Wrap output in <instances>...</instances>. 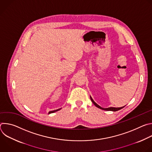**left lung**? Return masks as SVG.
I'll return each mask as SVG.
<instances>
[{"instance_id": "left-lung-1", "label": "left lung", "mask_w": 152, "mask_h": 152, "mask_svg": "<svg viewBox=\"0 0 152 152\" xmlns=\"http://www.w3.org/2000/svg\"><path fill=\"white\" fill-rule=\"evenodd\" d=\"M90 99H91V102L93 103V104L96 106L98 108H100V109L101 110H104V111H117L121 109H122V108H123L124 106H123V107H107V108H103L101 106H100L99 104H97L94 100L93 99H92V97L90 96Z\"/></svg>"}]
</instances>
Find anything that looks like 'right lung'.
<instances>
[{
	"instance_id": "obj_1",
	"label": "right lung",
	"mask_w": 152,
	"mask_h": 152,
	"mask_svg": "<svg viewBox=\"0 0 152 152\" xmlns=\"http://www.w3.org/2000/svg\"><path fill=\"white\" fill-rule=\"evenodd\" d=\"M61 110V108H60V109H58V110H53V111H50V112H49V113H48V114H51V113H55V112H56V111H59V110Z\"/></svg>"
}]
</instances>
